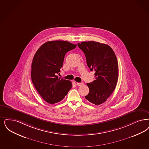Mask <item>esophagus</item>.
<instances>
[{"mask_svg": "<svg viewBox=\"0 0 149 149\" xmlns=\"http://www.w3.org/2000/svg\"><path fill=\"white\" fill-rule=\"evenodd\" d=\"M77 86H81L83 85V83H77Z\"/></svg>", "mask_w": 149, "mask_h": 149, "instance_id": "34e87169", "label": "esophagus"}]
</instances>
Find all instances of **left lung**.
I'll list each match as a JSON object with an SVG mask.
<instances>
[{"label": "left lung", "mask_w": 149, "mask_h": 149, "mask_svg": "<svg viewBox=\"0 0 149 149\" xmlns=\"http://www.w3.org/2000/svg\"><path fill=\"white\" fill-rule=\"evenodd\" d=\"M77 45L85 54L90 71L95 72V80L87 83L89 93L85 97L96 105H100L116 88L119 77L116 56L110 46L99 42H83Z\"/></svg>", "instance_id": "obj_1"}]
</instances>
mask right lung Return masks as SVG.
Returning <instances> with one entry per match:
<instances>
[{
	"mask_svg": "<svg viewBox=\"0 0 149 149\" xmlns=\"http://www.w3.org/2000/svg\"><path fill=\"white\" fill-rule=\"evenodd\" d=\"M77 44L63 40L49 41L36 51L31 64V77L36 90L48 103L61 101L72 87V82L57 76L65 54Z\"/></svg>",
	"mask_w": 149,
	"mask_h": 149,
	"instance_id": "obj_1",
	"label": "right lung"
}]
</instances>
